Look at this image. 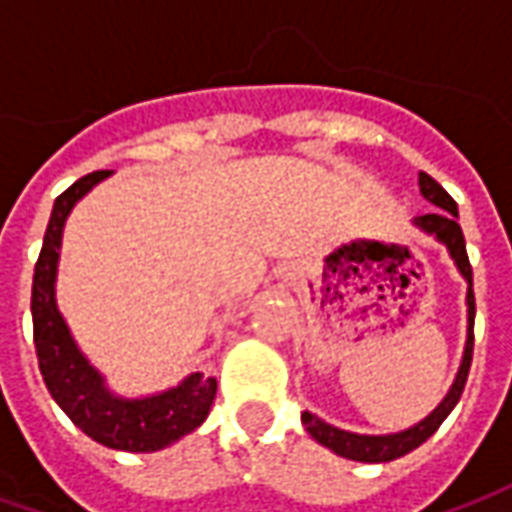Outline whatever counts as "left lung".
I'll return each mask as SVG.
<instances>
[{"label": "left lung", "instance_id": "left-lung-1", "mask_svg": "<svg viewBox=\"0 0 512 512\" xmlns=\"http://www.w3.org/2000/svg\"><path fill=\"white\" fill-rule=\"evenodd\" d=\"M419 191L428 202H433L441 211L425 213V216H417L414 224H417L422 233L433 235L436 241L447 246V252L455 260V266L461 271V277L469 282V290H466V307H469V332H466V348H463L461 367H458V376L452 381L450 392L441 400L439 406L430 411L428 417L417 422L414 428L400 430V433H386V436H365V433H351V430H340L323 422L310 411L301 414V422L310 433L312 439L329 447L334 455H343L348 461H362V463H386L395 461L406 452L417 450L422 441H428L439 425L447 419L455 403L461 400L463 386H466V378H469V367H472V348H474V290H472V266H469V255H466V241H463V230L458 224V205L452 200L447 191L441 189L436 180L430 178L428 172H419Z\"/></svg>", "mask_w": 512, "mask_h": 512}]
</instances>
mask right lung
<instances>
[{
	"label": "right lung",
	"mask_w": 512,
	"mask_h": 512,
	"mask_svg": "<svg viewBox=\"0 0 512 512\" xmlns=\"http://www.w3.org/2000/svg\"><path fill=\"white\" fill-rule=\"evenodd\" d=\"M109 175H112L109 169L90 172L54 200V211L43 235V249L32 279L35 351L51 397L71 417L76 428L112 450L156 452L169 447L172 441L183 439L186 433L197 430L205 422L216 397V378L191 373L178 386L158 395H115L106 386L104 376L79 351L54 299L65 219L73 211V205Z\"/></svg>",
	"instance_id": "obj_1"
}]
</instances>
